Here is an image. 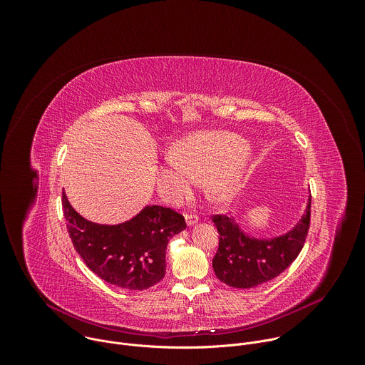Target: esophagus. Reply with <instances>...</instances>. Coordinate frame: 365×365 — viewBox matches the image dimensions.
<instances>
[{
  "mask_svg": "<svg viewBox=\"0 0 365 365\" xmlns=\"http://www.w3.org/2000/svg\"><path fill=\"white\" fill-rule=\"evenodd\" d=\"M199 221V217L196 214H186V224L190 227V225H195L196 222Z\"/></svg>",
  "mask_w": 365,
  "mask_h": 365,
  "instance_id": "34e87169",
  "label": "esophagus"
}]
</instances>
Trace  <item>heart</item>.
I'll use <instances>...</instances> for the list:
<instances>
[{
    "mask_svg": "<svg viewBox=\"0 0 365 365\" xmlns=\"http://www.w3.org/2000/svg\"><path fill=\"white\" fill-rule=\"evenodd\" d=\"M245 144L230 133H200L180 140L168 151L158 173L162 195L176 200L186 196L197 179L214 202H230L242 185Z\"/></svg>",
    "mask_w": 365,
    "mask_h": 365,
    "instance_id": "b5f03b06",
    "label": "heart"
}]
</instances>
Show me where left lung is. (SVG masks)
<instances>
[{
  "mask_svg": "<svg viewBox=\"0 0 365 365\" xmlns=\"http://www.w3.org/2000/svg\"><path fill=\"white\" fill-rule=\"evenodd\" d=\"M310 205L292 231L273 240L245 235L234 218L218 214L212 221L220 232V247L212 259L217 277L237 289H250L282 274L302 251L310 227Z\"/></svg>",
  "mask_w": 365,
  "mask_h": 365,
  "instance_id": "1",
  "label": "left lung"
}]
</instances>
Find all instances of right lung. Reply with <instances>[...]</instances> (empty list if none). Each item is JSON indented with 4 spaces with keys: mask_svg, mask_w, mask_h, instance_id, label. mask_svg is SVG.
<instances>
[{
    "mask_svg": "<svg viewBox=\"0 0 365 365\" xmlns=\"http://www.w3.org/2000/svg\"><path fill=\"white\" fill-rule=\"evenodd\" d=\"M66 228L76 252L102 280L127 290H145L166 273L169 240L186 228L172 207L145 206L133 220L101 225L81 217L62 193Z\"/></svg>",
    "mask_w": 365,
    "mask_h": 365,
    "instance_id": "right-lung-1",
    "label": "right lung"
}]
</instances>
